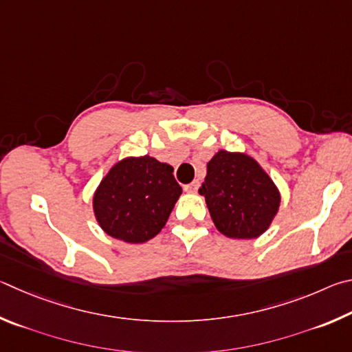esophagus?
Returning a JSON list of instances; mask_svg holds the SVG:
<instances>
[{"instance_id":"esophagus-1","label":"esophagus","mask_w":352,"mask_h":352,"mask_svg":"<svg viewBox=\"0 0 352 352\" xmlns=\"http://www.w3.org/2000/svg\"><path fill=\"white\" fill-rule=\"evenodd\" d=\"M198 187H199V182L193 181L192 184H188V186H186L184 188H186V192H188V193H196L198 192Z\"/></svg>"}]
</instances>
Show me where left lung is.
Here are the masks:
<instances>
[{"mask_svg": "<svg viewBox=\"0 0 352 352\" xmlns=\"http://www.w3.org/2000/svg\"><path fill=\"white\" fill-rule=\"evenodd\" d=\"M217 229L236 239L267 230L280 207V192L256 160L244 153L221 150L207 164L199 188Z\"/></svg>", "mask_w": 352, "mask_h": 352, "instance_id": "1", "label": "left lung"}]
</instances>
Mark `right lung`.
I'll use <instances>...</instances> for the list:
<instances>
[{
	"instance_id": "1",
	"label": "right lung",
	"mask_w": 352,
	"mask_h": 352,
	"mask_svg": "<svg viewBox=\"0 0 352 352\" xmlns=\"http://www.w3.org/2000/svg\"><path fill=\"white\" fill-rule=\"evenodd\" d=\"M181 193L173 166L150 156L126 157L96 190L94 213L109 236L145 243L162 230Z\"/></svg>"
}]
</instances>
